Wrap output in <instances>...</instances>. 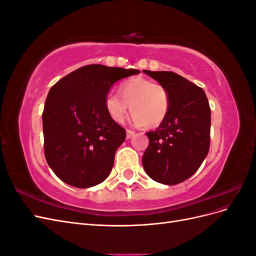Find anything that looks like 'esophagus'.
I'll list each match as a JSON object with an SVG mask.
<instances>
[{
	"instance_id": "obj_1",
	"label": "esophagus",
	"mask_w": 256,
	"mask_h": 256,
	"mask_svg": "<svg viewBox=\"0 0 256 256\" xmlns=\"http://www.w3.org/2000/svg\"><path fill=\"white\" fill-rule=\"evenodd\" d=\"M134 134H136V132H134V131H132V130H127V131H126V136H127V138H132Z\"/></svg>"
}]
</instances>
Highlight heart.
<instances>
[{"instance_id":"obj_1","label":"heart","mask_w":256,"mask_h":256,"mask_svg":"<svg viewBox=\"0 0 256 256\" xmlns=\"http://www.w3.org/2000/svg\"><path fill=\"white\" fill-rule=\"evenodd\" d=\"M120 92H108L104 98L106 110L114 122L125 120L129 106L136 125L156 127L166 118L170 97L164 85L134 76L120 83Z\"/></svg>"}]
</instances>
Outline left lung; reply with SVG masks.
Masks as SVG:
<instances>
[{
    "label": "left lung",
    "instance_id": "obj_1",
    "mask_svg": "<svg viewBox=\"0 0 256 256\" xmlns=\"http://www.w3.org/2000/svg\"><path fill=\"white\" fill-rule=\"evenodd\" d=\"M166 88L170 108L159 127L147 132L142 164L152 180L177 184L194 174L210 144V108L205 92L172 72L143 70Z\"/></svg>",
    "mask_w": 256,
    "mask_h": 256
}]
</instances>
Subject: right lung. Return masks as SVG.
Returning a JSON list of instances; mask_svg holds the SVG:
<instances>
[{"instance_id": "1", "label": "right lung", "mask_w": 256, "mask_h": 256, "mask_svg": "<svg viewBox=\"0 0 256 256\" xmlns=\"http://www.w3.org/2000/svg\"><path fill=\"white\" fill-rule=\"evenodd\" d=\"M138 69L88 65L49 90L42 112L44 157L60 180L90 188L110 175L126 131L108 114L104 98L112 85Z\"/></svg>"}]
</instances>
